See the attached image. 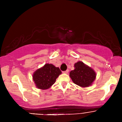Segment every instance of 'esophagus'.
<instances>
[{"label": "esophagus", "mask_w": 122, "mask_h": 122, "mask_svg": "<svg viewBox=\"0 0 122 122\" xmlns=\"http://www.w3.org/2000/svg\"><path fill=\"white\" fill-rule=\"evenodd\" d=\"M68 71H69V70H66V71H63V73H64V74H68Z\"/></svg>", "instance_id": "esophagus-1"}]
</instances>
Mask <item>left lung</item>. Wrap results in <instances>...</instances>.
Here are the masks:
<instances>
[{"mask_svg": "<svg viewBox=\"0 0 122 122\" xmlns=\"http://www.w3.org/2000/svg\"><path fill=\"white\" fill-rule=\"evenodd\" d=\"M74 66V69L69 73L73 83L83 88L92 85L96 78V73L94 70L81 61L75 63Z\"/></svg>", "mask_w": 122, "mask_h": 122, "instance_id": "obj_1", "label": "left lung"}]
</instances>
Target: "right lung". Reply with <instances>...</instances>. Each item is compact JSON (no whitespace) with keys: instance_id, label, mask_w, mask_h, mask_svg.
Returning <instances> with one entry per match:
<instances>
[{"instance_id":"obj_1","label":"right lung","mask_w":122,"mask_h":122,"mask_svg":"<svg viewBox=\"0 0 122 122\" xmlns=\"http://www.w3.org/2000/svg\"><path fill=\"white\" fill-rule=\"evenodd\" d=\"M61 74V71L59 68L52 64L46 63L34 71L33 79L36 88L45 90L51 88L56 82V78Z\"/></svg>"}]
</instances>
